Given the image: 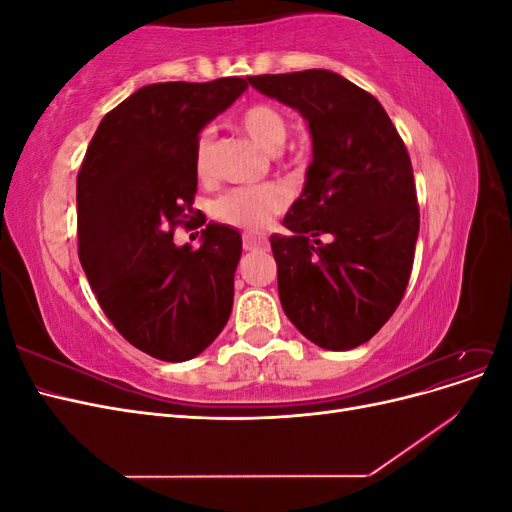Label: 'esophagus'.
I'll list each match as a JSON object with an SVG mask.
<instances>
[{
	"mask_svg": "<svg viewBox=\"0 0 512 512\" xmlns=\"http://www.w3.org/2000/svg\"><path fill=\"white\" fill-rule=\"evenodd\" d=\"M267 241L262 237H254V235H245L243 237V250L245 252H252V250H258V247H265Z\"/></svg>",
	"mask_w": 512,
	"mask_h": 512,
	"instance_id": "1",
	"label": "esophagus"
}]
</instances>
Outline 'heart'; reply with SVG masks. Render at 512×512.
<instances>
[{
	"label": "heart",
	"instance_id": "b5f03b06",
	"mask_svg": "<svg viewBox=\"0 0 512 512\" xmlns=\"http://www.w3.org/2000/svg\"><path fill=\"white\" fill-rule=\"evenodd\" d=\"M239 126L252 141L269 153L280 151L288 138V121L269 104H254L245 108L239 117ZM194 168L200 179H207L213 170V138L203 134L194 149ZM286 198L275 185H250L226 192L215 203V215L226 224L243 230H265L275 215L284 209Z\"/></svg>",
	"mask_w": 512,
	"mask_h": 512
}]
</instances>
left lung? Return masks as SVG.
Segmentation results:
<instances>
[{
	"instance_id": "obj_1",
	"label": "left lung",
	"mask_w": 512,
	"mask_h": 512,
	"mask_svg": "<svg viewBox=\"0 0 512 512\" xmlns=\"http://www.w3.org/2000/svg\"><path fill=\"white\" fill-rule=\"evenodd\" d=\"M307 121L312 164L271 235L288 320L324 350L369 342L404 297L418 237L410 156L382 104L331 70L247 76Z\"/></svg>"
}]
</instances>
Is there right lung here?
Instances as JSON below:
<instances>
[{
    "mask_svg": "<svg viewBox=\"0 0 512 512\" xmlns=\"http://www.w3.org/2000/svg\"><path fill=\"white\" fill-rule=\"evenodd\" d=\"M245 89L239 76L145 85L104 115L81 164L83 271L115 329L153 359H194L230 318L239 230L211 222L198 250L173 230L192 222L200 130Z\"/></svg>",
    "mask_w": 512,
    "mask_h": 512,
    "instance_id": "right-lung-1",
    "label": "right lung"
}]
</instances>
